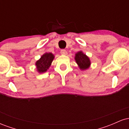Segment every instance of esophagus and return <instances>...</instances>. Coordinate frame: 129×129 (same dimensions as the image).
Segmentation results:
<instances>
[{
  "label": "esophagus",
  "instance_id": "34e87169",
  "mask_svg": "<svg viewBox=\"0 0 129 129\" xmlns=\"http://www.w3.org/2000/svg\"><path fill=\"white\" fill-rule=\"evenodd\" d=\"M60 53H61V54H63V55H67V52L66 50H61Z\"/></svg>",
  "mask_w": 129,
  "mask_h": 129
}]
</instances>
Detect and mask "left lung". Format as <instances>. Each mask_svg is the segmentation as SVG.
I'll return each mask as SVG.
<instances>
[{
  "mask_svg": "<svg viewBox=\"0 0 129 129\" xmlns=\"http://www.w3.org/2000/svg\"><path fill=\"white\" fill-rule=\"evenodd\" d=\"M75 60L81 70H85L89 69L91 65L90 58L82 51H78L75 54Z\"/></svg>",
  "mask_w": 129,
  "mask_h": 129,
  "instance_id": "obj_1",
  "label": "left lung"
}]
</instances>
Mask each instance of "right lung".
I'll use <instances>...</instances> for the list:
<instances>
[{"mask_svg": "<svg viewBox=\"0 0 129 129\" xmlns=\"http://www.w3.org/2000/svg\"><path fill=\"white\" fill-rule=\"evenodd\" d=\"M54 58V54L51 53H45L41 56V58L35 63L38 73H43L47 72L51 66Z\"/></svg>", "mask_w": 129, "mask_h": 129, "instance_id": "1", "label": "right lung"}]
</instances>
